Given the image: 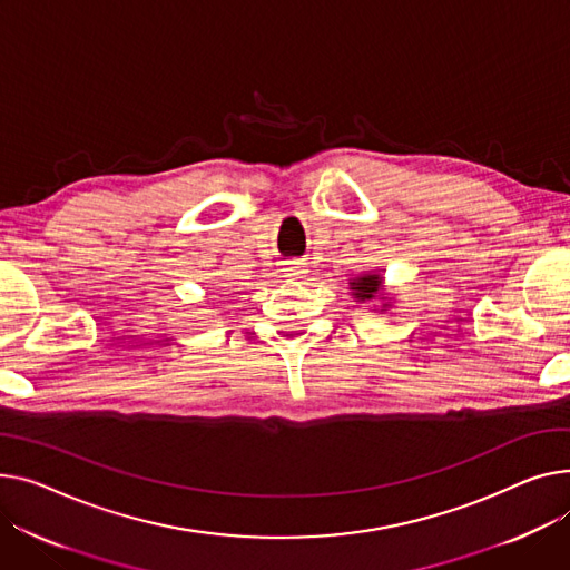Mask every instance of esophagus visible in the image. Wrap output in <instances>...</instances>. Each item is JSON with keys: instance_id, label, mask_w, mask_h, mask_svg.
I'll return each instance as SVG.
<instances>
[{"instance_id": "esophagus-1", "label": "esophagus", "mask_w": 570, "mask_h": 570, "mask_svg": "<svg viewBox=\"0 0 570 570\" xmlns=\"http://www.w3.org/2000/svg\"><path fill=\"white\" fill-rule=\"evenodd\" d=\"M286 273H288V277H293V279H302V277L307 275V265L302 263V261H288Z\"/></svg>"}]
</instances>
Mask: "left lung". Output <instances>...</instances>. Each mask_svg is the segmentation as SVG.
Returning a JSON list of instances; mask_svg holds the SVG:
<instances>
[{"mask_svg": "<svg viewBox=\"0 0 570 570\" xmlns=\"http://www.w3.org/2000/svg\"><path fill=\"white\" fill-rule=\"evenodd\" d=\"M351 291H353V297L357 302H368L373 299L377 293L383 291V277L381 275H373V273H366V275H360L351 282ZM390 305H383L381 312H385Z\"/></svg>", "mask_w": 570, "mask_h": 570, "instance_id": "left-lung-1", "label": "left lung"}]
</instances>
